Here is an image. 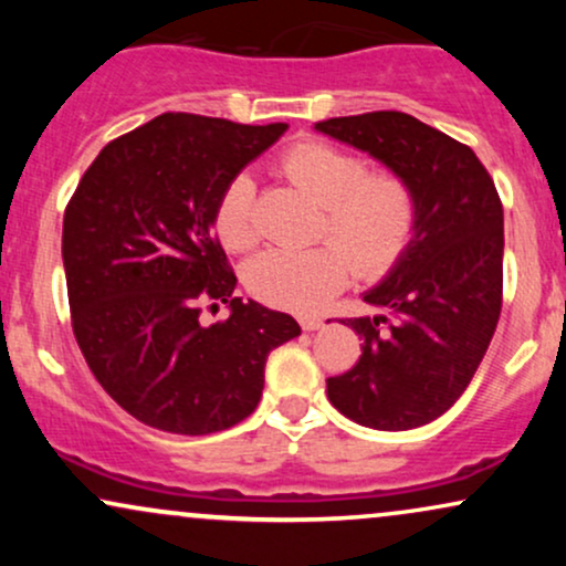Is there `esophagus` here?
<instances>
[{
	"label": "esophagus",
	"instance_id": "1",
	"mask_svg": "<svg viewBox=\"0 0 566 566\" xmlns=\"http://www.w3.org/2000/svg\"><path fill=\"white\" fill-rule=\"evenodd\" d=\"M324 324L322 316H301V327L305 333H314V329H319Z\"/></svg>",
	"mask_w": 566,
	"mask_h": 566
}]
</instances>
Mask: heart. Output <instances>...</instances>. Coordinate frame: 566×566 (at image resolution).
<instances>
[{
  "mask_svg": "<svg viewBox=\"0 0 566 566\" xmlns=\"http://www.w3.org/2000/svg\"><path fill=\"white\" fill-rule=\"evenodd\" d=\"M279 172L322 205L316 239L308 250H265L244 265L247 290L279 308H316L348 284L386 276L407 255L420 223L415 186L396 170H369L361 154L329 143H297ZM216 233L231 252H247L261 239L252 175L239 172L226 184L216 207Z\"/></svg>",
  "mask_w": 566,
  "mask_h": 566,
  "instance_id": "1",
  "label": "heart"
}]
</instances>
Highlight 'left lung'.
<instances>
[{"mask_svg":"<svg viewBox=\"0 0 566 566\" xmlns=\"http://www.w3.org/2000/svg\"><path fill=\"white\" fill-rule=\"evenodd\" d=\"M316 129L405 175L420 199L407 255L365 292L382 314L346 322L361 356L327 378V396L359 426H426L469 388L500 319L503 205L495 180L465 143L401 112L335 116Z\"/></svg>","mask_w":566,"mask_h":566,"instance_id":"1","label":"left lung"}]
</instances>
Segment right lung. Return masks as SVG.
<instances>
[{"instance_id":"1","label":"right lung","mask_w":566,"mask_h":566,"mask_svg":"<svg viewBox=\"0 0 566 566\" xmlns=\"http://www.w3.org/2000/svg\"><path fill=\"white\" fill-rule=\"evenodd\" d=\"M284 129L161 114L106 143L69 199L71 327L103 391L140 423L184 437L242 423L269 354L301 335L290 314L233 297L212 233L226 184ZM218 302L232 316L207 328L200 308Z\"/></svg>"}]
</instances>
